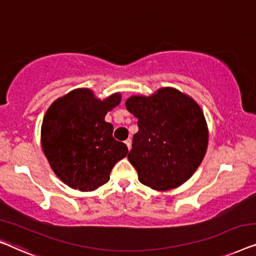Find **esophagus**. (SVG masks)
I'll return each instance as SVG.
<instances>
[{
	"label": "esophagus",
	"instance_id": "obj_1",
	"mask_svg": "<svg viewBox=\"0 0 256 256\" xmlns=\"http://www.w3.org/2000/svg\"><path fill=\"white\" fill-rule=\"evenodd\" d=\"M125 144H126V146H128V150H131V147H132V142H131V139H126V140H125Z\"/></svg>",
	"mask_w": 256,
	"mask_h": 256
}]
</instances>
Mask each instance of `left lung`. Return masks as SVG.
Returning <instances> with one entry per match:
<instances>
[{
  "label": "left lung",
  "mask_w": 256,
  "mask_h": 256,
  "mask_svg": "<svg viewBox=\"0 0 256 256\" xmlns=\"http://www.w3.org/2000/svg\"><path fill=\"white\" fill-rule=\"evenodd\" d=\"M126 109L138 118L128 161L144 186L166 192L194 175L204 159L208 130L200 106L172 87L150 96H131Z\"/></svg>",
  "instance_id": "8db88e82"
}]
</instances>
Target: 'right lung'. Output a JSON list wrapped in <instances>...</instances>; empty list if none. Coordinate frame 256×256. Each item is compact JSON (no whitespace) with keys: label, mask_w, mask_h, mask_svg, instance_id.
Returning a JSON list of instances; mask_svg holds the SVG:
<instances>
[{"label":"right lung","mask_w":256,"mask_h":256,"mask_svg":"<svg viewBox=\"0 0 256 256\" xmlns=\"http://www.w3.org/2000/svg\"><path fill=\"white\" fill-rule=\"evenodd\" d=\"M120 92L104 100L92 90L78 88L56 100L42 124V147L54 174L80 192H94L110 180L128 146L112 136L108 111L120 103Z\"/></svg>","instance_id":"right-lung-1"}]
</instances>
